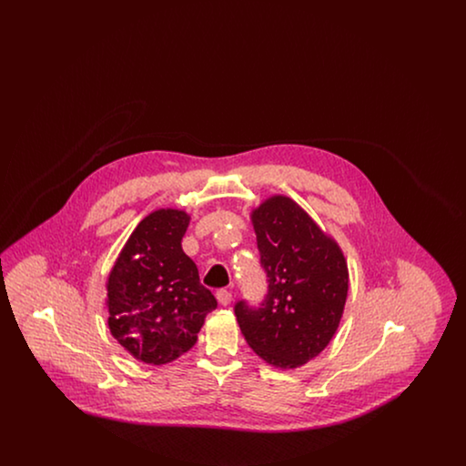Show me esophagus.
Wrapping results in <instances>:
<instances>
[{
  "mask_svg": "<svg viewBox=\"0 0 466 466\" xmlns=\"http://www.w3.org/2000/svg\"><path fill=\"white\" fill-rule=\"evenodd\" d=\"M217 299L222 306H228L232 302V293L228 289H218L217 291Z\"/></svg>",
  "mask_w": 466,
  "mask_h": 466,
  "instance_id": "esophagus-1",
  "label": "esophagus"
}]
</instances>
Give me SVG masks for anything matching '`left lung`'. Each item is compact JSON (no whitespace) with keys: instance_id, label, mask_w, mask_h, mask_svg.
Listing matches in <instances>:
<instances>
[{"instance_id":"left-lung-1","label":"left lung","mask_w":466,"mask_h":466,"mask_svg":"<svg viewBox=\"0 0 466 466\" xmlns=\"http://www.w3.org/2000/svg\"><path fill=\"white\" fill-rule=\"evenodd\" d=\"M251 222L267 274L260 308H234L249 348L279 369L319 355L337 332L350 289L346 258L309 215L285 196H272Z\"/></svg>"}]
</instances>
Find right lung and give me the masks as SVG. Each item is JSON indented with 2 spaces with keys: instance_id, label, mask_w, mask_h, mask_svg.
Masks as SVG:
<instances>
[{
  "instance_id": "add662e5",
  "label": "right lung",
  "mask_w": 466,
  "mask_h": 466,
  "mask_svg": "<svg viewBox=\"0 0 466 466\" xmlns=\"http://www.w3.org/2000/svg\"><path fill=\"white\" fill-rule=\"evenodd\" d=\"M190 217L158 209L143 218L108 276V327L120 346L148 365H164L196 342L215 295L202 287L181 249Z\"/></svg>"
}]
</instances>
